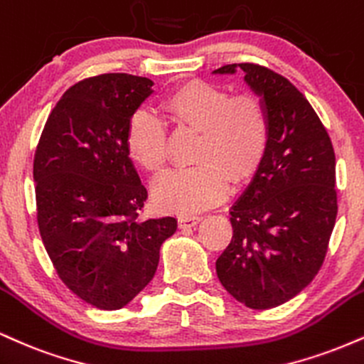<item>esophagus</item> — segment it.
<instances>
[{
  "label": "esophagus",
  "instance_id": "34e87169",
  "mask_svg": "<svg viewBox=\"0 0 364 364\" xmlns=\"http://www.w3.org/2000/svg\"><path fill=\"white\" fill-rule=\"evenodd\" d=\"M200 220H203L200 216H181L178 218V225H181V228H192V226L198 225Z\"/></svg>",
  "mask_w": 364,
  "mask_h": 364
}]
</instances>
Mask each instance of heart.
<instances>
[{
    "mask_svg": "<svg viewBox=\"0 0 364 364\" xmlns=\"http://www.w3.org/2000/svg\"><path fill=\"white\" fill-rule=\"evenodd\" d=\"M160 114L177 129L198 132L189 170L173 172L158 183L155 199L166 211L191 213L211 206L225 181L238 183L254 172L266 151L269 121L254 95H233L216 85L189 81L161 98ZM126 148L144 172L158 177L166 164L164 122L148 110L131 117Z\"/></svg>",
    "mask_w": 364,
    "mask_h": 364,
    "instance_id": "obj_1",
    "label": "heart"
}]
</instances>
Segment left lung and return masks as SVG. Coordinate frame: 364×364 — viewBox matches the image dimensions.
<instances>
[{
  "instance_id": "left-lung-1",
  "label": "left lung",
  "mask_w": 364,
  "mask_h": 364,
  "mask_svg": "<svg viewBox=\"0 0 364 364\" xmlns=\"http://www.w3.org/2000/svg\"><path fill=\"white\" fill-rule=\"evenodd\" d=\"M243 71L262 98L269 139L254 177L230 209L233 237L216 260L220 283L249 309L283 305L322 267L336 225V155L314 107L291 81L257 64Z\"/></svg>"
}]
</instances>
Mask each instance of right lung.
I'll use <instances>...</instances> for the list:
<instances>
[{
    "label": "right lung",
    "mask_w": 364,
    "mask_h": 364,
    "mask_svg": "<svg viewBox=\"0 0 364 364\" xmlns=\"http://www.w3.org/2000/svg\"><path fill=\"white\" fill-rule=\"evenodd\" d=\"M153 81L126 73L83 80L49 114L33 158L37 223L63 283L100 310H119L155 276L173 216L139 220L148 192L126 148Z\"/></svg>",
    "instance_id": "1"
}]
</instances>
